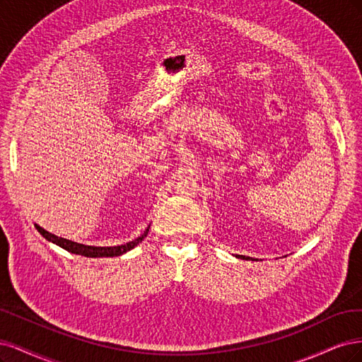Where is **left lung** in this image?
<instances>
[{
    "label": "left lung",
    "mask_w": 362,
    "mask_h": 362,
    "mask_svg": "<svg viewBox=\"0 0 362 362\" xmlns=\"http://www.w3.org/2000/svg\"><path fill=\"white\" fill-rule=\"evenodd\" d=\"M238 259H245V260H254L252 257H245V255H236Z\"/></svg>",
    "instance_id": "obj_1"
}]
</instances>
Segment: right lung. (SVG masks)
Segmentation results:
<instances>
[{
  "label": "right lung",
  "instance_id": "1",
  "mask_svg": "<svg viewBox=\"0 0 362 362\" xmlns=\"http://www.w3.org/2000/svg\"><path fill=\"white\" fill-rule=\"evenodd\" d=\"M34 227L37 228V231L46 240H49V242L58 245V247H62L63 250L72 252V254L84 255V257H117V255H122L127 251H131L132 248L136 247L138 243H141L143 239L147 236L148 228H150V226H148L141 236L136 238L132 242H127L124 245H117V247H91V245H83V243L72 242V240L64 239V238H58V236L52 235V233L46 231L45 228H42L37 224H34Z\"/></svg>",
  "mask_w": 362,
  "mask_h": 362
}]
</instances>
